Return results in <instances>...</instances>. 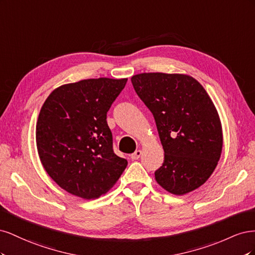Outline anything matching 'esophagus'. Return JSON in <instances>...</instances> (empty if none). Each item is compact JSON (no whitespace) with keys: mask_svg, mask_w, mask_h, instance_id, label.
Segmentation results:
<instances>
[{"mask_svg":"<svg viewBox=\"0 0 255 255\" xmlns=\"http://www.w3.org/2000/svg\"><path fill=\"white\" fill-rule=\"evenodd\" d=\"M141 156V151L140 150H136L133 154H130V158H132L133 160H136Z\"/></svg>","mask_w":255,"mask_h":255,"instance_id":"34e87169","label":"esophagus"}]
</instances>
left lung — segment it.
<instances>
[{"mask_svg":"<svg viewBox=\"0 0 255 255\" xmlns=\"http://www.w3.org/2000/svg\"><path fill=\"white\" fill-rule=\"evenodd\" d=\"M130 81L153 114L165 152L156 182L176 196L199 188L214 172L222 151L221 121L212 99L187 74L140 73Z\"/></svg>","mask_w":255,"mask_h":255,"instance_id":"obj_1","label":"left lung"}]
</instances>
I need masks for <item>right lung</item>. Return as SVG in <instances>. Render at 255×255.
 I'll use <instances>...</instances> for the list:
<instances>
[{
	"mask_svg": "<svg viewBox=\"0 0 255 255\" xmlns=\"http://www.w3.org/2000/svg\"><path fill=\"white\" fill-rule=\"evenodd\" d=\"M128 79L65 84L45 100L36 125L40 161L59 187L83 199L106 194L128 161L116 155L106 114Z\"/></svg>",
	"mask_w": 255,
	"mask_h": 255,
	"instance_id": "obj_1",
	"label": "right lung"
}]
</instances>
